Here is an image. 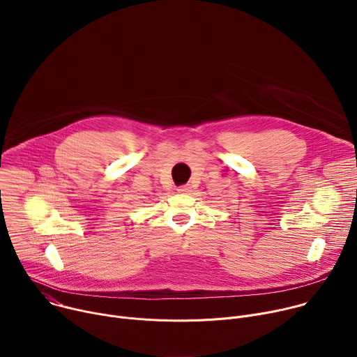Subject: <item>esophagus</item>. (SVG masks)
Wrapping results in <instances>:
<instances>
[{"instance_id": "obj_1", "label": "esophagus", "mask_w": 357, "mask_h": 357, "mask_svg": "<svg viewBox=\"0 0 357 357\" xmlns=\"http://www.w3.org/2000/svg\"><path fill=\"white\" fill-rule=\"evenodd\" d=\"M178 192L179 193H186V192H189V186H179Z\"/></svg>"}]
</instances>
